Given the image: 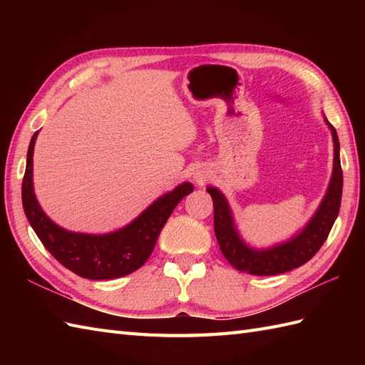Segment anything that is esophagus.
Returning a JSON list of instances; mask_svg holds the SVG:
<instances>
[{
	"label": "esophagus",
	"instance_id": "esophagus-1",
	"mask_svg": "<svg viewBox=\"0 0 365 365\" xmlns=\"http://www.w3.org/2000/svg\"><path fill=\"white\" fill-rule=\"evenodd\" d=\"M195 180H196V183H197V185H204V183H205V180H207V174H204V173H197V174L195 175Z\"/></svg>",
	"mask_w": 365,
	"mask_h": 365
}]
</instances>
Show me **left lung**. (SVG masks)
I'll return each instance as SVG.
<instances>
[{"label":"left lung","instance_id":"1","mask_svg":"<svg viewBox=\"0 0 365 365\" xmlns=\"http://www.w3.org/2000/svg\"><path fill=\"white\" fill-rule=\"evenodd\" d=\"M328 125L332 131V141H334V173H332L329 188L319 212L315 213L304 230L297 238L290 240V242L271 247V250L267 251H254L251 247H247L240 240L234 227V221H232V215L226 199H224V196L216 188H207L213 199L216 240H218L222 255L235 269L254 276H273L287 273V271L298 268L311 260L319 252L323 243L327 242L332 229V224H334L340 210L344 187V174L342 166H340L339 153V138L336 128L329 122Z\"/></svg>","mask_w":365,"mask_h":365}]
</instances>
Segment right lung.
Wrapping results in <instances>:
<instances>
[{
	"instance_id": "obj_1",
	"label": "right lung",
	"mask_w": 365,
	"mask_h": 365,
	"mask_svg": "<svg viewBox=\"0 0 365 365\" xmlns=\"http://www.w3.org/2000/svg\"><path fill=\"white\" fill-rule=\"evenodd\" d=\"M37 131L31 138L21 200L25 215L38 240L61 265L84 279H115L141 268L157 243L160 232L180 200L192 191L191 183H182L174 191L147 208L127 227L106 235L67 232L46 218L33 191V152Z\"/></svg>"
}]
</instances>
